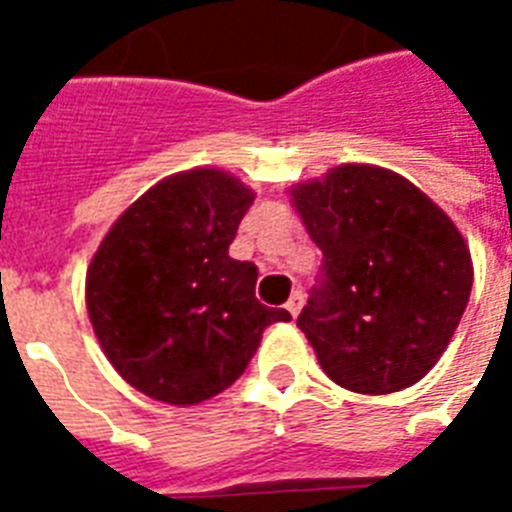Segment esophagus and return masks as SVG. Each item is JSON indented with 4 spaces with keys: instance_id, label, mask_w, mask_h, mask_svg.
<instances>
[{
    "instance_id": "esophagus-1",
    "label": "esophagus",
    "mask_w": 512,
    "mask_h": 512,
    "mask_svg": "<svg viewBox=\"0 0 512 512\" xmlns=\"http://www.w3.org/2000/svg\"><path fill=\"white\" fill-rule=\"evenodd\" d=\"M303 303H305V295L300 292V289H297V292H292V297L287 300V311L297 319V313L303 311Z\"/></svg>"
}]
</instances>
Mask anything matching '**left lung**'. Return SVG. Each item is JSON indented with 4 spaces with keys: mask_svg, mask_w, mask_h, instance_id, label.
Instances as JSON below:
<instances>
[{
    "mask_svg": "<svg viewBox=\"0 0 512 512\" xmlns=\"http://www.w3.org/2000/svg\"><path fill=\"white\" fill-rule=\"evenodd\" d=\"M292 196L324 255L297 316L321 369L372 396L422 380L470 300L460 231L420 188L380 167L345 164Z\"/></svg>",
    "mask_w": 512,
    "mask_h": 512,
    "instance_id": "obj_1",
    "label": "left lung"
}]
</instances>
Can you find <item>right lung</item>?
Instances as JSON below:
<instances>
[{"label":"right lung","mask_w":512,"mask_h":512,"mask_svg":"<svg viewBox=\"0 0 512 512\" xmlns=\"http://www.w3.org/2000/svg\"><path fill=\"white\" fill-rule=\"evenodd\" d=\"M252 199L225 172L167 177L92 257V329L140 393L177 406L207 401L244 374L265 327L292 319L255 297V263L228 255Z\"/></svg>","instance_id":"right-lung-1"}]
</instances>
